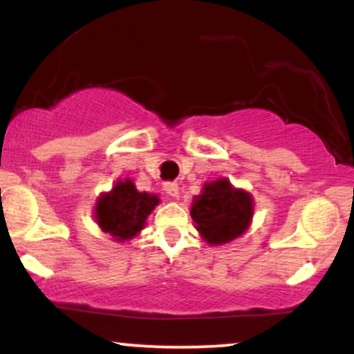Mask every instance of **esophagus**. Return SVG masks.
Wrapping results in <instances>:
<instances>
[{
	"label": "esophagus",
	"instance_id": "esophagus-1",
	"mask_svg": "<svg viewBox=\"0 0 354 354\" xmlns=\"http://www.w3.org/2000/svg\"><path fill=\"white\" fill-rule=\"evenodd\" d=\"M163 189L169 194V196H173V198H178V194H180V188H178L176 183H171V181L165 183Z\"/></svg>",
	"mask_w": 354,
	"mask_h": 354
}]
</instances>
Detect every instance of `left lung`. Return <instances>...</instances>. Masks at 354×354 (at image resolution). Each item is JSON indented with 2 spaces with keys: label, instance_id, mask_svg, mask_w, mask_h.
Masks as SVG:
<instances>
[{
  "label": "left lung",
  "instance_id": "left-lung-1",
  "mask_svg": "<svg viewBox=\"0 0 354 354\" xmlns=\"http://www.w3.org/2000/svg\"><path fill=\"white\" fill-rule=\"evenodd\" d=\"M191 218L201 238L209 245H226L241 236L253 218V198L245 189L233 188L226 178L203 186L193 198Z\"/></svg>",
  "mask_w": 354,
  "mask_h": 354
}]
</instances>
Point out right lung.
<instances>
[{"instance_id":"obj_1","label":"right lung","mask_w":354,"mask_h":354,"mask_svg":"<svg viewBox=\"0 0 354 354\" xmlns=\"http://www.w3.org/2000/svg\"><path fill=\"white\" fill-rule=\"evenodd\" d=\"M158 203L156 194L140 193L131 180H120L109 193L98 198L95 218L104 233L111 234L116 241H124L143 230L146 218Z\"/></svg>"}]
</instances>
